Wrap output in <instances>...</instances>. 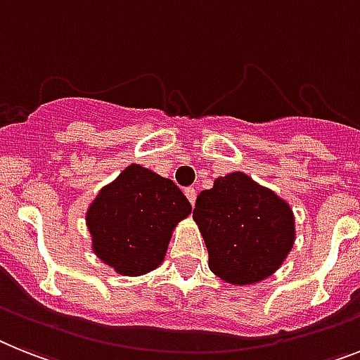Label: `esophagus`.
Here are the masks:
<instances>
[{"label": "esophagus", "instance_id": "34e87169", "mask_svg": "<svg viewBox=\"0 0 360 360\" xmlns=\"http://www.w3.org/2000/svg\"><path fill=\"white\" fill-rule=\"evenodd\" d=\"M184 193H186L187 200L191 202V204H195V200H197V191H195V187H186Z\"/></svg>", "mask_w": 360, "mask_h": 360}]
</instances>
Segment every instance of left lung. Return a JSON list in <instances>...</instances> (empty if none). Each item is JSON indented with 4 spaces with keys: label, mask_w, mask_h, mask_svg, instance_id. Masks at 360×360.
Returning <instances> with one entry per match:
<instances>
[{
    "label": "left lung",
    "mask_w": 360,
    "mask_h": 360,
    "mask_svg": "<svg viewBox=\"0 0 360 360\" xmlns=\"http://www.w3.org/2000/svg\"><path fill=\"white\" fill-rule=\"evenodd\" d=\"M193 219L221 280L250 285L272 276L294 245V215L274 191L245 173L217 178L197 197Z\"/></svg>",
    "instance_id": "left-lung-1"
}]
</instances>
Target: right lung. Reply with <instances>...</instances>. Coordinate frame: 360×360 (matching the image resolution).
<instances>
[{
  "label": "right lung",
  "instance_id": "obj_1",
  "mask_svg": "<svg viewBox=\"0 0 360 360\" xmlns=\"http://www.w3.org/2000/svg\"><path fill=\"white\" fill-rule=\"evenodd\" d=\"M191 204L169 178L132 163L105 186L86 213L94 252L123 276L147 274L165 257Z\"/></svg>",
  "mask_w": 360,
  "mask_h": 360
}]
</instances>
